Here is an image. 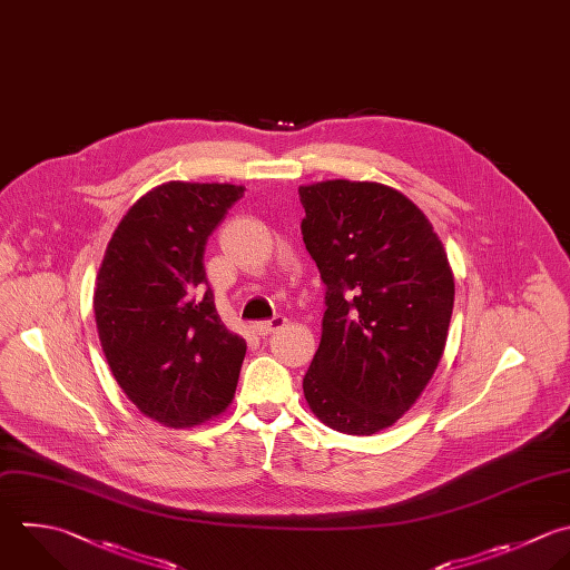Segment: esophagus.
<instances>
[{
    "mask_svg": "<svg viewBox=\"0 0 570 570\" xmlns=\"http://www.w3.org/2000/svg\"><path fill=\"white\" fill-rule=\"evenodd\" d=\"M283 325H285V318H283V316H274V318H269V321L254 323V332H256L258 336H267V334H272V332L281 330Z\"/></svg>",
    "mask_w": 570,
    "mask_h": 570,
    "instance_id": "34e87169",
    "label": "esophagus"
}]
</instances>
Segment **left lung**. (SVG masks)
<instances>
[{"instance_id": "left-lung-1", "label": "left lung", "mask_w": 570, "mask_h": 570, "mask_svg": "<svg viewBox=\"0 0 570 570\" xmlns=\"http://www.w3.org/2000/svg\"><path fill=\"white\" fill-rule=\"evenodd\" d=\"M298 196L327 305L303 392L325 425L376 434L416 403L441 361L454 276L430 220L401 191L325 180Z\"/></svg>"}]
</instances>
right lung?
I'll return each mask as SVG.
<instances>
[{
	"mask_svg": "<svg viewBox=\"0 0 570 570\" xmlns=\"http://www.w3.org/2000/svg\"><path fill=\"white\" fill-rule=\"evenodd\" d=\"M243 185L171 180L147 191L114 232L94 309L107 363L149 419L194 428L234 399L245 338L229 332L205 276V245Z\"/></svg>",
	"mask_w": 570,
	"mask_h": 570,
	"instance_id": "1",
	"label": "right lung"
}]
</instances>
